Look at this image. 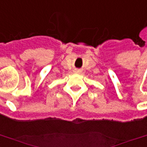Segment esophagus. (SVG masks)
Segmentation results:
<instances>
[{
    "instance_id": "34e87169",
    "label": "esophagus",
    "mask_w": 147,
    "mask_h": 147,
    "mask_svg": "<svg viewBox=\"0 0 147 147\" xmlns=\"http://www.w3.org/2000/svg\"><path fill=\"white\" fill-rule=\"evenodd\" d=\"M76 72H78V71H76Z\"/></svg>"
}]
</instances>
